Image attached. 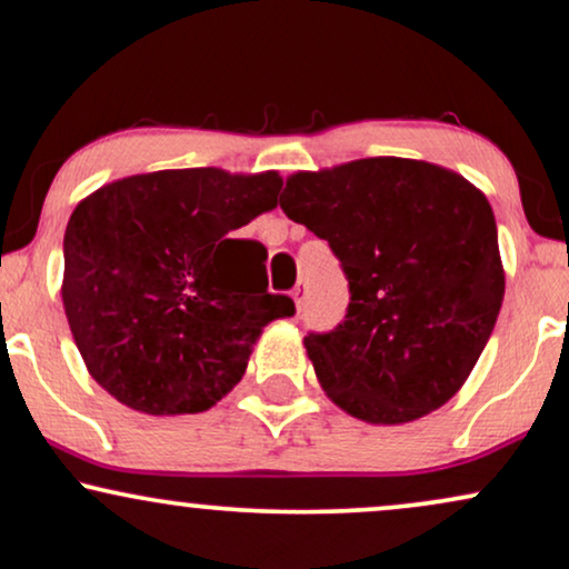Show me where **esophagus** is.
I'll list each match as a JSON object with an SVG mask.
<instances>
[{
	"label": "esophagus",
	"mask_w": 569,
	"mask_h": 569,
	"mask_svg": "<svg viewBox=\"0 0 569 569\" xmlns=\"http://www.w3.org/2000/svg\"><path fill=\"white\" fill-rule=\"evenodd\" d=\"M291 299H293V305H297V310H302V305H305V286L302 283L293 286Z\"/></svg>",
	"instance_id": "34e87169"
}]
</instances>
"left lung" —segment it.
Masks as SVG:
<instances>
[{
    "label": "left lung",
    "instance_id": "left-lung-1",
    "mask_svg": "<svg viewBox=\"0 0 569 569\" xmlns=\"http://www.w3.org/2000/svg\"><path fill=\"white\" fill-rule=\"evenodd\" d=\"M280 209L328 241L350 280L345 323L305 337L323 392L366 423H408L445 406L503 302L482 190L437 163L379 156L291 174Z\"/></svg>",
    "mask_w": 569,
    "mask_h": 569
}]
</instances>
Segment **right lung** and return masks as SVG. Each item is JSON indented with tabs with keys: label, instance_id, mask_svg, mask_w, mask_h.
Masks as SVG:
<instances>
[{
	"label": "right lung",
	"instance_id": "1",
	"mask_svg": "<svg viewBox=\"0 0 569 569\" xmlns=\"http://www.w3.org/2000/svg\"><path fill=\"white\" fill-rule=\"evenodd\" d=\"M278 172L163 169L89 193L63 238V307L89 376L148 416L201 413L241 381L262 328L267 249L232 232L278 207Z\"/></svg>",
	"mask_w": 569,
	"mask_h": 569
}]
</instances>
